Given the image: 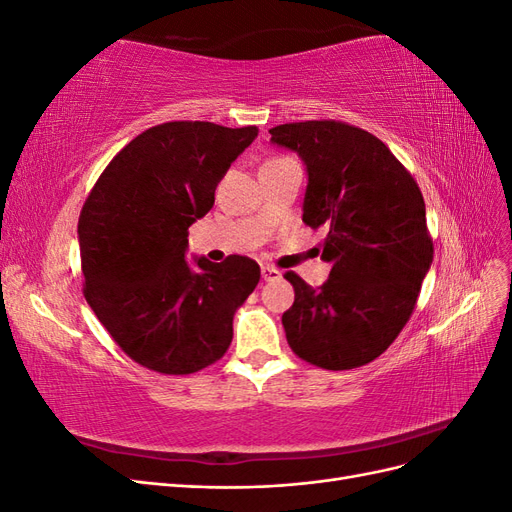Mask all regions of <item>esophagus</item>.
<instances>
[{
  "mask_svg": "<svg viewBox=\"0 0 512 512\" xmlns=\"http://www.w3.org/2000/svg\"><path fill=\"white\" fill-rule=\"evenodd\" d=\"M260 273H262V280L265 282H275V280H280V271H277L275 267H271V265H262L260 267Z\"/></svg>",
  "mask_w": 512,
  "mask_h": 512,
  "instance_id": "esophagus-1",
  "label": "esophagus"
}]
</instances>
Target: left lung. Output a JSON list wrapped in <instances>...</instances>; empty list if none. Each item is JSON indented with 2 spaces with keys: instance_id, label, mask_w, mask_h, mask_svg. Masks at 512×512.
Masks as SVG:
<instances>
[{
  "instance_id": "1",
  "label": "left lung",
  "mask_w": 512,
  "mask_h": 512,
  "mask_svg": "<svg viewBox=\"0 0 512 512\" xmlns=\"http://www.w3.org/2000/svg\"><path fill=\"white\" fill-rule=\"evenodd\" d=\"M307 168L303 222L327 226L329 280L284 277L294 303L282 324L292 352L322 369L374 361L406 327L433 260L425 200L380 138L344 121H299L269 130Z\"/></svg>"
}]
</instances>
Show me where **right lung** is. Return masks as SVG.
I'll return each instance as SVG.
<instances>
[{
  "instance_id": "1",
  "label": "right lung",
  "mask_w": 512,
  "mask_h": 512,
  "mask_svg": "<svg viewBox=\"0 0 512 512\" xmlns=\"http://www.w3.org/2000/svg\"><path fill=\"white\" fill-rule=\"evenodd\" d=\"M256 126L168 121L138 134L104 168L79 218L83 292L132 361L168 376L222 359L232 318L260 280L258 262L185 260L188 228L209 213Z\"/></svg>"
}]
</instances>
